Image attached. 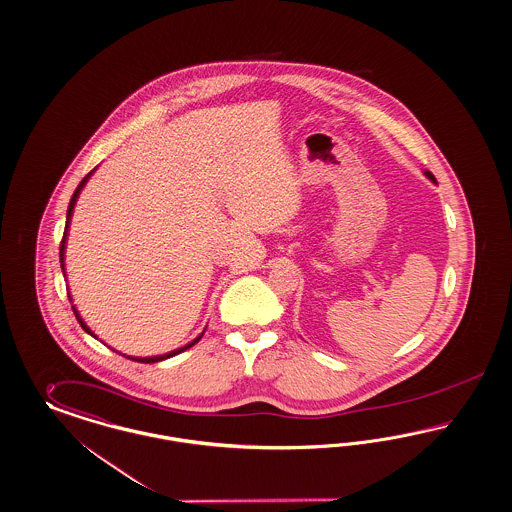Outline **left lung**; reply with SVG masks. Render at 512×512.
I'll return each mask as SVG.
<instances>
[{
	"label": "left lung",
	"mask_w": 512,
	"mask_h": 512,
	"mask_svg": "<svg viewBox=\"0 0 512 512\" xmlns=\"http://www.w3.org/2000/svg\"><path fill=\"white\" fill-rule=\"evenodd\" d=\"M423 174H425V176L429 177V179H431V181H433V183H437V179H435V176H433V174H431V172H427V170H425V172H423Z\"/></svg>",
	"instance_id": "1"
}]
</instances>
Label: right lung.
Here are the masks:
<instances>
[{
  "label": "right lung",
  "instance_id": "1",
  "mask_svg": "<svg viewBox=\"0 0 512 512\" xmlns=\"http://www.w3.org/2000/svg\"><path fill=\"white\" fill-rule=\"evenodd\" d=\"M96 172V168L94 170H90L87 176L83 177V181L77 185V189H75V193L71 196L70 206H68V213H66V229H64V236H62V244H60V266H62V274H64V278H66V242H68V232H70V223H71V215H73V208H75V204H77V198H79V194L83 191V187L87 185V181H89L90 176ZM68 297H70V293H68ZM71 300V297H70ZM71 308H73V314H75V318L79 321V325L83 327V331L85 333H89L90 336H94V338H98V336L94 335L92 331H90L89 325L83 321L81 318V314L77 312V308L73 306V302H71ZM204 335V331L200 333V335L194 338L193 342H189V344H185V346H181V348H177V350H172V352L164 353V355H153V357H130L128 355V359H132V361H138V363H159V361H164V359H168V357H174L177 353L185 352V350H189L191 346H194L200 338Z\"/></svg>",
  "mask_w": 512,
  "mask_h": 512
}]
</instances>
